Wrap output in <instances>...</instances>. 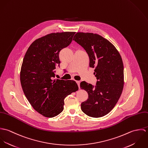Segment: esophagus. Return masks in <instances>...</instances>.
I'll use <instances>...</instances> for the list:
<instances>
[{"label": "esophagus", "instance_id": "1", "mask_svg": "<svg viewBox=\"0 0 148 148\" xmlns=\"http://www.w3.org/2000/svg\"><path fill=\"white\" fill-rule=\"evenodd\" d=\"M76 83H77V84L78 85V86H79V88L80 87V81H76Z\"/></svg>", "mask_w": 148, "mask_h": 148}]
</instances>
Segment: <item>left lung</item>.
Wrapping results in <instances>:
<instances>
[{
	"mask_svg": "<svg viewBox=\"0 0 148 148\" xmlns=\"http://www.w3.org/2000/svg\"><path fill=\"white\" fill-rule=\"evenodd\" d=\"M75 40L88 53L89 66L95 68V86L85 82L81 89L88 92L87 100L81 104L82 111L92 117H101L109 113L119 100L124 88V65L115 47L101 36L77 32Z\"/></svg>",
	"mask_w": 148,
	"mask_h": 148,
	"instance_id": "obj_1",
	"label": "left lung"
}]
</instances>
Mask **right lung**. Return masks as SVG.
Segmentation results:
<instances>
[{
	"label": "right lung",
	"mask_w": 148,
	"mask_h": 148,
	"mask_svg": "<svg viewBox=\"0 0 148 148\" xmlns=\"http://www.w3.org/2000/svg\"><path fill=\"white\" fill-rule=\"evenodd\" d=\"M75 34L52 33L36 39L24 57L20 76L23 92L34 109L46 117L60 114L64 99L79 89L73 80L54 79L59 52L71 44Z\"/></svg>",
	"instance_id": "right-lung-1"
}]
</instances>
